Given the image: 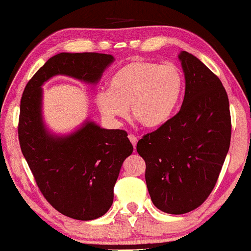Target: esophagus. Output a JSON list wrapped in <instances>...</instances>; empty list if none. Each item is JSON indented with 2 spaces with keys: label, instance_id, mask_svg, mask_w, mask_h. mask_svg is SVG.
<instances>
[{
  "label": "esophagus",
  "instance_id": "obj_1",
  "mask_svg": "<svg viewBox=\"0 0 251 251\" xmlns=\"http://www.w3.org/2000/svg\"><path fill=\"white\" fill-rule=\"evenodd\" d=\"M128 138H129V140L131 141V144H132V146L134 148H136V146H137V141H138V139H137V137L134 136V134H132V133H130L129 136H128Z\"/></svg>",
  "mask_w": 251,
  "mask_h": 251
}]
</instances>
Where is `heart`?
<instances>
[{"label": "heart", "instance_id": "heart-1", "mask_svg": "<svg viewBox=\"0 0 251 251\" xmlns=\"http://www.w3.org/2000/svg\"><path fill=\"white\" fill-rule=\"evenodd\" d=\"M184 76L174 64L161 65L138 59L125 65L112 76L110 90L96 95L104 117L122 119L130 105L132 117L147 128L167 122L178 106L184 92Z\"/></svg>", "mask_w": 251, "mask_h": 251}]
</instances>
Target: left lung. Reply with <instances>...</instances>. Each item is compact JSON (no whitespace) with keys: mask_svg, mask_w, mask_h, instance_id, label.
<instances>
[{"mask_svg":"<svg viewBox=\"0 0 251 251\" xmlns=\"http://www.w3.org/2000/svg\"><path fill=\"white\" fill-rule=\"evenodd\" d=\"M182 107L157 130L144 134L137 151L157 209L184 214L205 202L217 184L231 140L229 99L219 77L187 51Z\"/></svg>","mask_w":251,"mask_h":251,"instance_id":"1","label":"left lung"}]
</instances>
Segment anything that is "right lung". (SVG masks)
Listing matches in <instances>:
<instances>
[{
    "label": "right lung",
    "instance_id": "1",
    "mask_svg": "<svg viewBox=\"0 0 251 251\" xmlns=\"http://www.w3.org/2000/svg\"><path fill=\"white\" fill-rule=\"evenodd\" d=\"M112 61L106 53H58L31 77L20 102L19 142L38 188L53 209L82 221L109 211L121 165L133 147L125 130L93 122L71 136H50L41 119V85L58 74L94 83Z\"/></svg>",
    "mask_w": 251,
    "mask_h": 251
}]
</instances>
